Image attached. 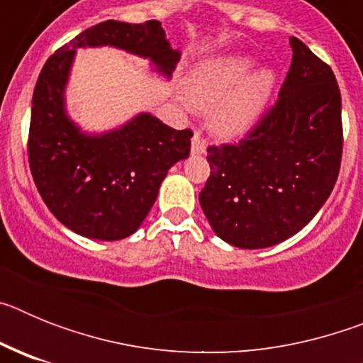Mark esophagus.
<instances>
[{
    "instance_id": "esophagus-1",
    "label": "esophagus",
    "mask_w": 363,
    "mask_h": 363,
    "mask_svg": "<svg viewBox=\"0 0 363 363\" xmlns=\"http://www.w3.org/2000/svg\"><path fill=\"white\" fill-rule=\"evenodd\" d=\"M191 152L194 154V156H200V154L205 152V142H203V140H201L200 133H196V134H194V136H192Z\"/></svg>"
}]
</instances>
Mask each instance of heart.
Returning a JSON list of instances; mask_svg holds the SVG:
<instances>
[{
  "label": "heart",
  "mask_w": 363,
  "mask_h": 363,
  "mask_svg": "<svg viewBox=\"0 0 363 363\" xmlns=\"http://www.w3.org/2000/svg\"><path fill=\"white\" fill-rule=\"evenodd\" d=\"M256 60L249 54H227L205 60L191 70L187 96L191 105L211 108V129L216 136L238 138L258 123L277 89L272 69L252 72Z\"/></svg>",
  "instance_id": "obj_1"
}]
</instances>
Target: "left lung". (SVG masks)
Returning a JSON list of instances; mask_svg holds the SVG:
<instances>
[{"label":"left lung","instance_id":"1","mask_svg":"<svg viewBox=\"0 0 363 363\" xmlns=\"http://www.w3.org/2000/svg\"><path fill=\"white\" fill-rule=\"evenodd\" d=\"M280 96L236 145L209 147L200 205L214 233L240 249L294 236L322 209L342 162V96L331 67L298 38Z\"/></svg>","mask_w":363,"mask_h":363}]
</instances>
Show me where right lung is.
I'll return each mask as SVG.
<instances>
[{
	"instance_id": "obj_1",
	"label": "right lung",
	"mask_w": 363,
	"mask_h": 363,
	"mask_svg": "<svg viewBox=\"0 0 363 363\" xmlns=\"http://www.w3.org/2000/svg\"><path fill=\"white\" fill-rule=\"evenodd\" d=\"M116 47L149 60L171 78L182 52L160 21L108 19L86 28L47 60L32 96L28 163L50 213L79 236L123 240L138 230L169 169L191 152L192 133L142 112L107 133H83L67 114L65 89L76 50Z\"/></svg>"
}]
</instances>
